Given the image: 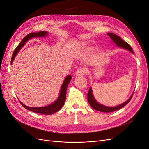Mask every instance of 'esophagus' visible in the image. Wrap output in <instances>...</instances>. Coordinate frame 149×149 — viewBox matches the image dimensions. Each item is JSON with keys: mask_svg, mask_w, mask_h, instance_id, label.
Here are the masks:
<instances>
[{"mask_svg": "<svg viewBox=\"0 0 149 149\" xmlns=\"http://www.w3.org/2000/svg\"><path fill=\"white\" fill-rule=\"evenodd\" d=\"M88 72V70L86 68H80L76 71L75 75L77 76H81L86 74Z\"/></svg>", "mask_w": 149, "mask_h": 149, "instance_id": "34e87169", "label": "esophagus"}]
</instances>
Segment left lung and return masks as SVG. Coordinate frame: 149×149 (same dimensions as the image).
I'll return each instance as SVG.
<instances>
[{
    "label": "left lung",
    "instance_id": "left-lung-1",
    "mask_svg": "<svg viewBox=\"0 0 149 149\" xmlns=\"http://www.w3.org/2000/svg\"><path fill=\"white\" fill-rule=\"evenodd\" d=\"M107 35L108 36H109V37L111 38L113 41L116 45H117L118 47L127 49L133 54V49H132V47L130 46V44H128L127 42H126L124 40H122L120 37H119L118 35H116V34L112 33H107ZM133 93L132 94V95H131L130 97L129 98L128 100H127L124 103H122V104H120L118 106H116V107H107V106L103 105L102 104H100V103H99L97 102L95 100L94 96H93L92 89H91V88H90L89 89L88 93V102L89 103L90 106L93 109H95V110H97V111H99L101 112H104V113H111V112H113L116 110H118V109L122 108V107H124L125 105H126L127 103L131 100L132 97H133Z\"/></svg>",
    "mask_w": 149,
    "mask_h": 149
}]
</instances>
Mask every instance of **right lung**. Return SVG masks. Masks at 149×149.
<instances>
[{"label":"right lung","instance_id":"add662e5","mask_svg":"<svg viewBox=\"0 0 149 149\" xmlns=\"http://www.w3.org/2000/svg\"><path fill=\"white\" fill-rule=\"evenodd\" d=\"M48 33L47 31H39L38 33H30L28 34L26 36H25L22 41L19 43V44L17 46L16 49L15 50L13 54L12 55V57L11 59V64L13 63V61L15 56H16L18 51L21 50V47H22L25 42H27L30 39L33 38V37H44L45 36L47 35ZM71 77L70 75H68L66 79H64L62 86L60 90V93L59 95L58 98L57 99L56 101H55L52 104L46 106V107H27L26 105H24L23 103L19 101L21 104L25 108L28 109L29 111H33L36 113L39 114H45V115H50L52 114H54L57 111H58L60 109L63 107L64 102H65L66 100V90L68 86V84L69 83L70 81L71 80Z\"/></svg>","mask_w":149,"mask_h":149}]
</instances>
